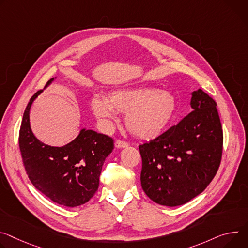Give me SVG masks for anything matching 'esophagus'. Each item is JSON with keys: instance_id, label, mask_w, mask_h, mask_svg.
<instances>
[{"instance_id": "obj_1", "label": "esophagus", "mask_w": 248, "mask_h": 248, "mask_svg": "<svg viewBox=\"0 0 248 248\" xmlns=\"http://www.w3.org/2000/svg\"><path fill=\"white\" fill-rule=\"evenodd\" d=\"M115 146L118 147V148H122V147H126L128 146V143L124 140H117L116 142H115Z\"/></svg>"}]
</instances>
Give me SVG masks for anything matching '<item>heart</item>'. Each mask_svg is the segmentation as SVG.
Returning <instances> with one entry per match:
<instances>
[{
    "label": "heart",
    "instance_id": "b5f03b06",
    "mask_svg": "<svg viewBox=\"0 0 248 248\" xmlns=\"http://www.w3.org/2000/svg\"><path fill=\"white\" fill-rule=\"evenodd\" d=\"M92 108L103 123H108L114 111L126 115L125 124L133 136L150 140L159 137L170 124L176 114L177 101L170 92L139 87L116 90L106 101L95 99Z\"/></svg>",
    "mask_w": 248,
    "mask_h": 248
}]
</instances>
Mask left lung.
Wrapping results in <instances>:
<instances>
[{"label":"left lung","instance_id":"8db88e82","mask_svg":"<svg viewBox=\"0 0 248 248\" xmlns=\"http://www.w3.org/2000/svg\"><path fill=\"white\" fill-rule=\"evenodd\" d=\"M216 101L202 89L193 92L194 110L176 125L140 145L141 187L153 202L176 207L204 191L216 176L223 133Z\"/></svg>","mask_w":248,"mask_h":248}]
</instances>
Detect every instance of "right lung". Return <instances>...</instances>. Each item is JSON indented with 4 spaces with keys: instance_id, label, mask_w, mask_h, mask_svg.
Masks as SVG:
<instances>
[{
    "instance_id": "add662e5",
    "label": "right lung",
    "mask_w": 248,
    "mask_h": 248,
    "mask_svg": "<svg viewBox=\"0 0 248 248\" xmlns=\"http://www.w3.org/2000/svg\"><path fill=\"white\" fill-rule=\"evenodd\" d=\"M41 92L31 98L22 117L18 136L22 164L32 185L43 195L65 207L81 206L98 190L102 167L114 149V140L82 129L72 142L62 147L40 142L31 129L30 109Z\"/></svg>"
}]
</instances>
